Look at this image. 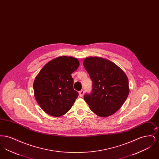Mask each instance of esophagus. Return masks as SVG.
Here are the masks:
<instances>
[{"instance_id":"obj_1","label":"esophagus","mask_w":159,"mask_h":159,"mask_svg":"<svg viewBox=\"0 0 159 159\" xmlns=\"http://www.w3.org/2000/svg\"><path fill=\"white\" fill-rule=\"evenodd\" d=\"M84 92L83 90H82V91H79V96L80 97H82L83 96V95H84Z\"/></svg>"}]
</instances>
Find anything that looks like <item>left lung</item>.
Instances as JSON below:
<instances>
[{
    "instance_id": "left-lung-1",
    "label": "left lung",
    "mask_w": 159,
    "mask_h": 159,
    "mask_svg": "<svg viewBox=\"0 0 159 159\" xmlns=\"http://www.w3.org/2000/svg\"><path fill=\"white\" fill-rule=\"evenodd\" d=\"M83 64L93 82L91 94L84 96L91 111L102 117L115 113L129 93L126 75L116 64L102 57H87Z\"/></svg>"
}]
</instances>
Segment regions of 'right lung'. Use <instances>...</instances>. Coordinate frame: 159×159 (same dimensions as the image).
<instances>
[{
	"mask_svg": "<svg viewBox=\"0 0 159 159\" xmlns=\"http://www.w3.org/2000/svg\"><path fill=\"white\" fill-rule=\"evenodd\" d=\"M79 65L75 57L60 56L46 63L36 76L34 97L46 113L60 117L70 110L79 95L71 74Z\"/></svg>",
	"mask_w": 159,
	"mask_h": 159,
	"instance_id": "add662e5",
	"label": "right lung"
}]
</instances>
